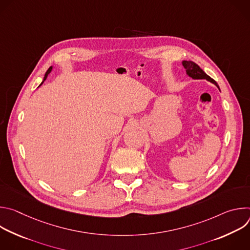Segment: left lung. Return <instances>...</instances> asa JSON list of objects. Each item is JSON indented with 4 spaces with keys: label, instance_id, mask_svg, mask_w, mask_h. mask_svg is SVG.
<instances>
[{
    "label": "left lung",
    "instance_id": "1",
    "mask_svg": "<svg viewBox=\"0 0 250 250\" xmlns=\"http://www.w3.org/2000/svg\"><path fill=\"white\" fill-rule=\"evenodd\" d=\"M182 65H183V67H184L185 70H186L187 75H188L189 77H191L192 79H194V80L206 79L207 81H209L210 83L215 84V85L220 89L218 83H217L215 80H213L212 78H210L208 75H207V74L204 72V71L200 68V66L197 65L195 62L184 60V61H182Z\"/></svg>",
    "mask_w": 250,
    "mask_h": 250
}]
</instances>
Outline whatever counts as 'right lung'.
<instances>
[{
    "label": "right lung",
    "mask_w": 250,
    "mask_h": 250,
    "mask_svg": "<svg viewBox=\"0 0 250 250\" xmlns=\"http://www.w3.org/2000/svg\"><path fill=\"white\" fill-rule=\"evenodd\" d=\"M52 69H53V67H52V66H51V67H49V68H48V70H47V71H46V73H45V74H44V77H43V80H42V84H41V85H40V86H42V84H43V82H44V81H45V79H46V78H47V76H48V74H49V73H51V71H52ZM40 86H39V87H40Z\"/></svg>",
    "instance_id": "1"
}]
</instances>
